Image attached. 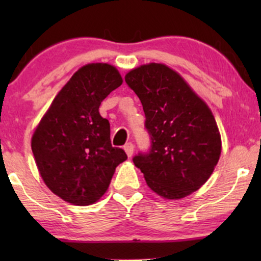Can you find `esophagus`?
<instances>
[{
	"instance_id": "34e87169",
	"label": "esophagus",
	"mask_w": 261,
	"mask_h": 261,
	"mask_svg": "<svg viewBox=\"0 0 261 261\" xmlns=\"http://www.w3.org/2000/svg\"><path fill=\"white\" fill-rule=\"evenodd\" d=\"M123 149L126 151L128 156H132V154H133V152H134V145L132 144V142H128V144L124 145Z\"/></svg>"
}]
</instances>
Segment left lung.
<instances>
[{"mask_svg":"<svg viewBox=\"0 0 261 261\" xmlns=\"http://www.w3.org/2000/svg\"><path fill=\"white\" fill-rule=\"evenodd\" d=\"M124 80L141 101L151 140L148 151L133 158L146 183L167 199L198 190L221 154L219 128L208 106L164 64L137 67Z\"/></svg>","mask_w":261,"mask_h":261,"instance_id":"8db88e82","label":"left lung"}]
</instances>
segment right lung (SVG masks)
Returning <instances> with one entry per match:
<instances>
[{"instance_id": "1", "label": "right lung", "mask_w": 261, "mask_h": 261, "mask_svg": "<svg viewBox=\"0 0 261 261\" xmlns=\"http://www.w3.org/2000/svg\"><path fill=\"white\" fill-rule=\"evenodd\" d=\"M122 84L109 64H88L71 77L42 117L32 138V152L45 184L76 205H89L106 194L126 152L113 147L110 124L98 109Z\"/></svg>"}]
</instances>
